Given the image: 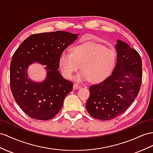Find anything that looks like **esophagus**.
Returning <instances> with one entry per match:
<instances>
[{
	"label": "esophagus",
	"mask_w": 153,
	"mask_h": 153,
	"mask_svg": "<svg viewBox=\"0 0 153 153\" xmlns=\"http://www.w3.org/2000/svg\"><path fill=\"white\" fill-rule=\"evenodd\" d=\"M73 88H74V90L79 89V88H81V86H80L79 85H78V84H74V85H73Z\"/></svg>",
	"instance_id": "obj_1"
}]
</instances>
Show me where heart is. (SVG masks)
Instances as JSON below:
<instances>
[{"label": "heart", "mask_w": 153, "mask_h": 153, "mask_svg": "<svg viewBox=\"0 0 153 153\" xmlns=\"http://www.w3.org/2000/svg\"><path fill=\"white\" fill-rule=\"evenodd\" d=\"M116 62V53L96 42H87L73 47L71 53L66 50L59 57V66L62 76L70 79L79 68L81 71L74 77L77 82L99 83L106 79L113 71Z\"/></svg>", "instance_id": "b5f03b06"}]
</instances>
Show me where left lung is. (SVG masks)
<instances>
[{"mask_svg": "<svg viewBox=\"0 0 153 153\" xmlns=\"http://www.w3.org/2000/svg\"><path fill=\"white\" fill-rule=\"evenodd\" d=\"M117 60L112 74L89 88L86 103L89 114L100 120H111L122 114L138 94L142 84V59L127 43L117 39Z\"/></svg>", "mask_w": 153, "mask_h": 153, "instance_id": "1", "label": "left lung"}]
</instances>
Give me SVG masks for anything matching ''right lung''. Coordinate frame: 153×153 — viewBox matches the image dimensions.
<instances>
[{"mask_svg":"<svg viewBox=\"0 0 153 153\" xmlns=\"http://www.w3.org/2000/svg\"><path fill=\"white\" fill-rule=\"evenodd\" d=\"M79 35L65 31L33 34L14 53L10 64L11 92L19 106L32 118L52 119L72 91L73 84L61 76L58 61L61 53ZM36 62L45 66L46 77L42 82L33 81L28 76L29 66Z\"/></svg>","mask_w":153,"mask_h":153,"instance_id":"1","label":"right lung"}]
</instances>
